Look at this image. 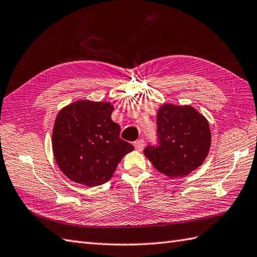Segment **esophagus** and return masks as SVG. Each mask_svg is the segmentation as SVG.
Wrapping results in <instances>:
<instances>
[{
  "label": "esophagus",
  "instance_id": "1",
  "mask_svg": "<svg viewBox=\"0 0 257 257\" xmlns=\"http://www.w3.org/2000/svg\"><path fill=\"white\" fill-rule=\"evenodd\" d=\"M134 146H135L137 151H142V150H143V147H145V141H143L142 139L137 140V141L134 143Z\"/></svg>",
  "mask_w": 257,
  "mask_h": 257
}]
</instances>
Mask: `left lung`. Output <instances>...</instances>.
Wrapping results in <instances>:
<instances>
[{"label":"left lung","instance_id":"obj_1","mask_svg":"<svg viewBox=\"0 0 257 257\" xmlns=\"http://www.w3.org/2000/svg\"><path fill=\"white\" fill-rule=\"evenodd\" d=\"M157 147L143 153L152 165L169 177H183L204 163L211 145L207 119L194 107L164 104L157 115Z\"/></svg>","mask_w":257,"mask_h":257}]
</instances>
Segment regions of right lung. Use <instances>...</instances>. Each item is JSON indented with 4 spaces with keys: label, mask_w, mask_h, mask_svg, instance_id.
Listing matches in <instances>:
<instances>
[{
    "label": "right lung",
    "mask_w": 257,
    "mask_h": 257,
    "mask_svg": "<svg viewBox=\"0 0 257 257\" xmlns=\"http://www.w3.org/2000/svg\"><path fill=\"white\" fill-rule=\"evenodd\" d=\"M108 101L76 100L58 112L52 151L59 169L77 184L98 186L108 182L118 163L134 146L119 138Z\"/></svg>",
    "instance_id": "add662e5"
}]
</instances>
